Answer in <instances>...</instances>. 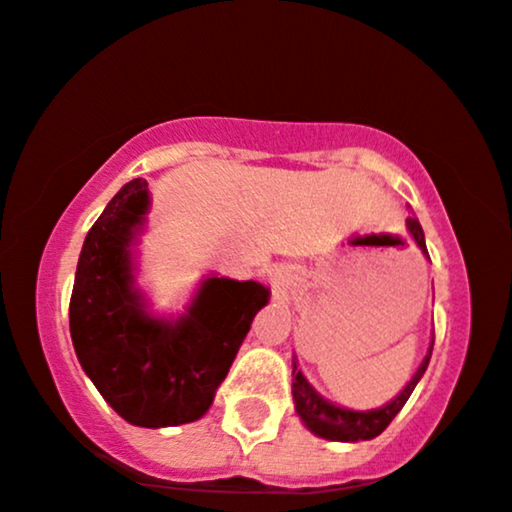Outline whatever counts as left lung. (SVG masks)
Segmentation results:
<instances>
[{"label": "left lung", "mask_w": 512, "mask_h": 512, "mask_svg": "<svg viewBox=\"0 0 512 512\" xmlns=\"http://www.w3.org/2000/svg\"><path fill=\"white\" fill-rule=\"evenodd\" d=\"M407 230L412 232L414 242L419 244V249L429 256L424 242L422 225H419L417 218H407ZM431 352H434V342H431L429 352H426L422 366L417 369V374L412 376V381L407 383L405 390L388 402L381 410H369V412H354V410H342V407L330 405L328 400H323L321 395L316 393L314 388L309 386V381L302 376V371L297 369V362H294V381H292V395H294V407H297V414L302 417V422L314 431L316 436L328 438V441H369V438H376L378 434L388 429V424L393 422L395 414H398L405 402L410 400L414 386L419 383V378L424 376L426 366H429Z\"/></svg>", "instance_id": "1"}]
</instances>
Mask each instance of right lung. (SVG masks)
Instances as JSON below:
<instances>
[{
	"mask_svg": "<svg viewBox=\"0 0 512 512\" xmlns=\"http://www.w3.org/2000/svg\"><path fill=\"white\" fill-rule=\"evenodd\" d=\"M148 182L134 179L107 203L78 256L69 330L83 371L129 424L196 422L213 405L268 290L254 280L208 278L179 321L143 311L131 242L148 213Z\"/></svg>",
	"mask_w": 512,
	"mask_h": 512,
	"instance_id": "obj_1",
	"label": "right lung"
}]
</instances>
